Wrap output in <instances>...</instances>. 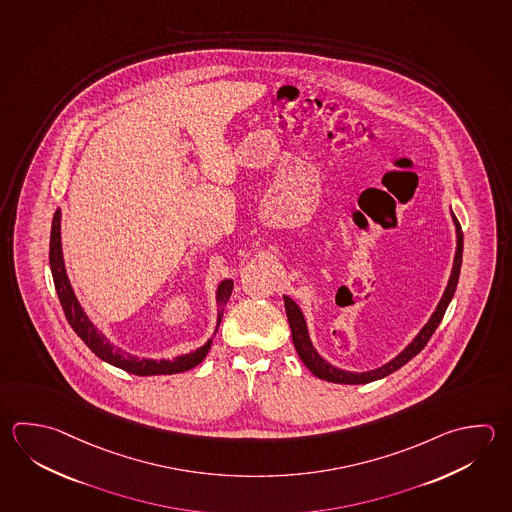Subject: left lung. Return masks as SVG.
Masks as SVG:
<instances>
[{
  "mask_svg": "<svg viewBox=\"0 0 512 512\" xmlns=\"http://www.w3.org/2000/svg\"><path fill=\"white\" fill-rule=\"evenodd\" d=\"M453 221L456 224V255H454L453 273H451V279L449 284L444 291V297L440 300V304L436 306V311L433 313L431 320L425 324L424 329L418 333V337L407 346V348L393 358L386 366L378 367L373 371H366V373H351V371H342L337 367L329 366L328 362L324 358L320 357L319 353L315 351V348L311 346L308 337V328H306V320L302 317V311L299 306L290 299V297H284V306H286V315L290 320L291 337H293V344L295 349L299 353L300 360L304 362V366L308 367L309 371L315 375V377L322 378V380H328V382H335V384H369L373 380L378 378L387 377L391 373H395L396 369L405 366L411 358L416 357L422 349L425 348V344L429 342V338L433 337L434 331L438 328V324L442 322L445 315V309L449 306V302L453 299L454 291H456V284L460 279V268H462V253H463V233L462 226L458 219L454 217Z\"/></svg>",
  "mask_w": 512,
  "mask_h": 512,
  "instance_id": "obj_1",
  "label": "left lung"
}]
</instances>
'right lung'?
<instances>
[{"label": "right lung", "mask_w": 512, "mask_h": 512, "mask_svg": "<svg viewBox=\"0 0 512 512\" xmlns=\"http://www.w3.org/2000/svg\"><path fill=\"white\" fill-rule=\"evenodd\" d=\"M61 212L56 210L54 219H52V232H50V270H52V279L54 286L58 291L59 302L61 308L65 311L68 324L78 333V337L92 349V353H96L97 357L105 360L112 366L125 369L132 375L139 377H150V375H174V373H183L192 367L203 362L206 353L210 351L212 340H208L203 348L188 353L184 357H177L175 360H146V358H137L134 355H128L119 348H114L107 338L103 337L94 324L88 320L85 311L79 306L78 299L74 295V291L70 288L67 273H65V264H63V253H61ZM233 290V280H224L217 290V302H219V322L217 328L221 324L224 306L230 299Z\"/></svg>", "instance_id": "obj_1"}]
</instances>
